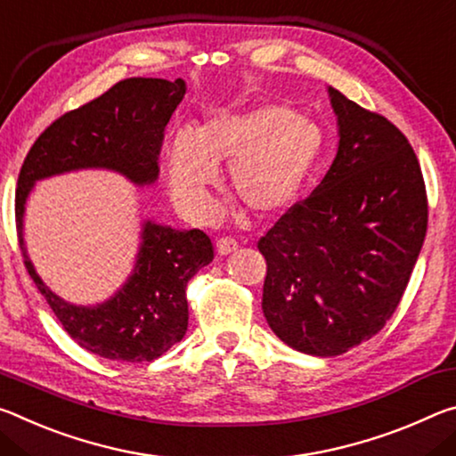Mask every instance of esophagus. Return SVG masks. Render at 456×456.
Returning <instances> with one entry per match:
<instances>
[{
  "mask_svg": "<svg viewBox=\"0 0 456 456\" xmlns=\"http://www.w3.org/2000/svg\"><path fill=\"white\" fill-rule=\"evenodd\" d=\"M236 248H238V242L234 240V238L224 236L216 240V250H218V255H222V256L232 255V252H236Z\"/></svg>",
  "mask_w": 456,
  "mask_h": 456,
  "instance_id": "34e87169",
  "label": "esophagus"
}]
</instances>
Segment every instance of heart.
I'll return each instance as SVG.
<instances>
[{
	"mask_svg": "<svg viewBox=\"0 0 456 456\" xmlns=\"http://www.w3.org/2000/svg\"><path fill=\"white\" fill-rule=\"evenodd\" d=\"M319 126L287 104L208 118L169 141L166 169L171 198L193 220L208 212V188L228 166V182L258 216H277L301 196L321 153Z\"/></svg>",
	"mask_w": 456,
	"mask_h": 456,
	"instance_id": "obj_1",
	"label": "heart"
}]
</instances>
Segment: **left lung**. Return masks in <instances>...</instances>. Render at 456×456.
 Instances as JSON below:
<instances>
[{
  "label": "left lung",
  "mask_w": 456,
  "mask_h": 456,
  "mask_svg": "<svg viewBox=\"0 0 456 456\" xmlns=\"http://www.w3.org/2000/svg\"><path fill=\"white\" fill-rule=\"evenodd\" d=\"M338 153L311 196L258 240L263 311L297 352L341 355L394 315L427 236V190L414 149L386 117L327 88Z\"/></svg>",
  "instance_id": "8db88e82"
}]
</instances>
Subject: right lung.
I'll use <instances>...</instances> for the list:
<instances>
[{"instance_id": "1", "label": "right lung", "mask_w": 456, "mask_h": 456, "mask_svg": "<svg viewBox=\"0 0 456 456\" xmlns=\"http://www.w3.org/2000/svg\"><path fill=\"white\" fill-rule=\"evenodd\" d=\"M185 80L126 78L99 99L56 118L26 155L16 190V226L24 265L64 331L94 355L115 362H151L188 331L185 287L212 263L214 248L201 230L141 222L135 265L107 301L74 305L40 279L28 256L24 214L36 182L80 169H107L133 185H151L166 125L182 102Z\"/></svg>"}]
</instances>
